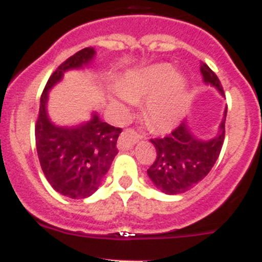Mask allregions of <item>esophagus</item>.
<instances>
[{
	"instance_id": "34e87169",
	"label": "esophagus",
	"mask_w": 262,
	"mask_h": 262,
	"mask_svg": "<svg viewBox=\"0 0 262 262\" xmlns=\"http://www.w3.org/2000/svg\"><path fill=\"white\" fill-rule=\"evenodd\" d=\"M138 142V134L134 129H126L118 139V148L120 151H128Z\"/></svg>"
}]
</instances>
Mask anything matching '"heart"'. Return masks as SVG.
<instances>
[{
	"mask_svg": "<svg viewBox=\"0 0 262 262\" xmlns=\"http://www.w3.org/2000/svg\"><path fill=\"white\" fill-rule=\"evenodd\" d=\"M122 99L140 102L145 99L143 114L156 131L174 128L184 118L189 93L184 77L169 64H156L131 73L119 84ZM124 113V108L122 107Z\"/></svg>",
	"mask_w": 262,
	"mask_h": 262,
	"instance_id": "obj_1",
	"label": "heart"
}]
</instances>
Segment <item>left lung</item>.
Listing matches in <instances>:
<instances>
[{"label":"left lung","mask_w":262,"mask_h":262,"mask_svg":"<svg viewBox=\"0 0 262 262\" xmlns=\"http://www.w3.org/2000/svg\"><path fill=\"white\" fill-rule=\"evenodd\" d=\"M201 73L203 82L216 88L224 97L221 81L205 62L201 64ZM226 117L227 107L216 135L207 140L196 138L186 122H182L165 138L151 139L157 155L147 173L160 191L169 195L182 194L209 174L222 151Z\"/></svg>","instance_id":"left-lung-1"}]
</instances>
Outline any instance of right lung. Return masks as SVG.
I'll return each mask as SVG.
<instances>
[{
    "instance_id": "add662e5",
    "label": "right lung",
    "mask_w": 262,
    "mask_h": 262,
    "mask_svg": "<svg viewBox=\"0 0 262 262\" xmlns=\"http://www.w3.org/2000/svg\"><path fill=\"white\" fill-rule=\"evenodd\" d=\"M94 56V48H84L53 72L40 97L35 126L41 170L57 193L72 200H82L96 193L117 156V140L122 128L102 122L97 111L80 124L57 126L48 115V93L62 80L66 72L86 68Z\"/></svg>"
}]
</instances>
